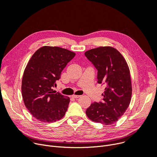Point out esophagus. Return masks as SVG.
I'll use <instances>...</instances> for the list:
<instances>
[{"label":"esophagus","instance_id":"obj_1","mask_svg":"<svg viewBox=\"0 0 157 157\" xmlns=\"http://www.w3.org/2000/svg\"><path fill=\"white\" fill-rule=\"evenodd\" d=\"M80 96V95H76V94L72 95V97H73V98H79Z\"/></svg>","mask_w":157,"mask_h":157}]
</instances>
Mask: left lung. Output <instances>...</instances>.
Returning a JSON list of instances; mask_svg holds the SVG:
<instances>
[{
	"label": "left lung",
	"instance_id": "left-lung-1",
	"mask_svg": "<svg viewBox=\"0 0 157 157\" xmlns=\"http://www.w3.org/2000/svg\"><path fill=\"white\" fill-rule=\"evenodd\" d=\"M98 71V83L105 84L103 101L92 103L86 113L96 123L110 125L117 121L128 109L132 96L130 70L120 52L111 47H100L85 52Z\"/></svg>",
	"mask_w": 157,
	"mask_h": 157
}]
</instances>
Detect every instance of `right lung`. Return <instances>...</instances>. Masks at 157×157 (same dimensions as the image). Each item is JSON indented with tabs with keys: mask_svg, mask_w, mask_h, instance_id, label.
Instances as JSON below:
<instances>
[{
	"mask_svg": "<svg viewBox=\"0 0 157 157\" xmlns=\"http://www.w3.org/2000/svg\"><path fill=\"white\" fill-rule=\"evenodd\" d=\"M75 56L74 52L65 48L44 46L30 59L24 72L21 93L26 108L38 120L52 123L64 116L70 98L53 88Z\"/></svg>",
	"mask_w": 157,
	"mask_h": 157,
	"instance_id": "obj_1",
	"label": "right lung"
}]
</instances>
